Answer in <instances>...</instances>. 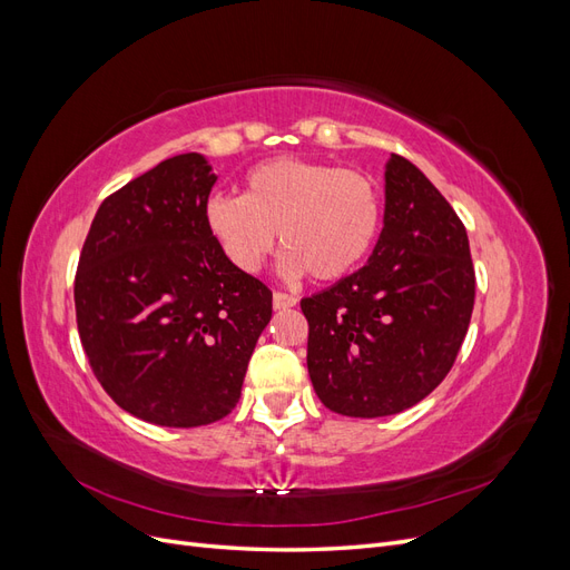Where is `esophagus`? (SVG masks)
<instances>
[{
  "instance_id": "34e87169",
  "label": "esophagus",
  "mask_w": 570,
  "mask_h": 570,
  "mask_svg": "<svg viewBox=\"0 0 570 570\" xmlns=\"http://www.w3.org/2000/svg\"><path fill=\"white\" fill-rule=\"evenodd\" d=\"M273 306L275 308H292V306H297V297L287 295V292H273Z\"/></svg>"
}]
</instances>
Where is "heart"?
Wrapping results in <instances>:
<instances>
[{
	"mask_svg": "<svg viewBox=\"0 0 570 570\" xmlns=\"http://www.w3.org/2000/svg\"><path fill=\"white\" fill-rule=\"evenodd\" d=\"M204 220L239 271L262 268L281 230L287 273L340 281L371 254L383 199L358 170L283 157L252 168L245 195H214Z\"/></svg>",
	"mask_w": 570,
	"mask_h": 570,
	"instance_id": "heart-1",
	"label": "heart"
}]
</instances>
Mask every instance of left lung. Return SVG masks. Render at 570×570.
Masks as SVG:
<instances>
[{
    "mask_svg": "<svg viewBox=\"0 0 570 570\" xmlns=\"http://www.w3.org/2000/svg\"><path fill=\"white\" fill-rule=\"evenodd\" d=\"M473 302L461 218L416 166L392 154L383 233L368 264L302 299L318 400L354 419L419 404L452 371Z\"/></svg>",
    "mask_w": 570,
    "mask_h": 570,
    "instance_id": "1",
    "label": "left lung"
}]
</instances>
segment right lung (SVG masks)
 Wrapping results in <instances>:
<instances>
[{"label":"right lung","mask_w":570,"mask_h":570,"mask_svg":"<svg viewBox=\"0 0 570 570\" xmlns=\"http://www.w3.org/2000/svg\"><path fill=\"white\" fill-rule=\"evenodd\" d=\"M216 183L178 154L109 195L76 271V321L99 385L132 416L197 428L235 409L273 292L206 228Z\"/></svg>","instance_id":"add662e5"}]
</instances>
